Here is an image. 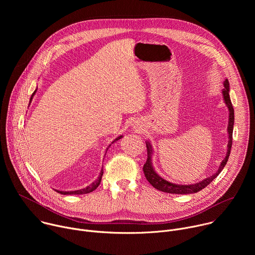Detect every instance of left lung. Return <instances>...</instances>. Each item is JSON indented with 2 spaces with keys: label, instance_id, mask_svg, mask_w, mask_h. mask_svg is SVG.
I'll return each mask as SVG.
<instances>
[{
  "label": "left lung",
  "instance_id": "1",
  "mask_svg": "<svg viewBox=\"0 0 255 255\" xmlns=\"http://www.w3.org/2000/svg\"><path fill=\"white\" fill-rule=\"evenodd\" d=\"M222 93H223V96H224L225 103H226V105H227V107L229 109V124H228L229 142H228V150H227L226 157L222 161L219 169H218V171L214 175H212V176L204 179L203 181H201V183H198V184H195V185L183 186V185H175V184L168 183L167 180H165L162 177H160L154 171V169L152 167V163H151V153H152V150H151L150 144L147 142L146 143L147 160L143 165V172H144L145 177H146V179L150 183V185L152 187H154L156 190L161 191V192H165V193H169V194H180V195L197 193V192L203 190L204 188H206L208 185H210L212 181H213V179H215L218 176V174H219L222 171V169L226 165V163L228 161V158H229V155H230V151H231V147H232L233 125H234V109H233V106H232V103H231V100H230V97H229V82H228V80H226L224 82V89H223Z\"/></svg>",
  "mask_w": 255,
  "mask_h": 255
}]
</instances>
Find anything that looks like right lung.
<instances>
[{
	"instance_id": "obj_1",
	"label": "right lung",
	"mask_w": 255,
	"mask_h": 255,
	"mask_svg": "<svg viewBox=\"0 0 255 255\" xmlns=\"http://www.w3.org/2000/svg\"><path fill=\"white\" fill-rule=\"evenodd\" d=\"M35 92H36V91H35ZM35 92L32 94L30 101L32 100V98H33V96H34ZM121 137H122V136H119V137H118V138H116V139H115L113 142H115V141H117V140L121 139ZM103 173H104V170H103V168H102V169H101V172H100V175H99V178H98V179L95 181V183H93L92 185H90V186H89V187H87L86 189H82V190H79V191H74V192H60V191H56V192H57V193H59V194H61V195H84V194H88V193H91V192L95 191V190L98 188V186L100 185Z\"/></svg>"
}]
</instances>
